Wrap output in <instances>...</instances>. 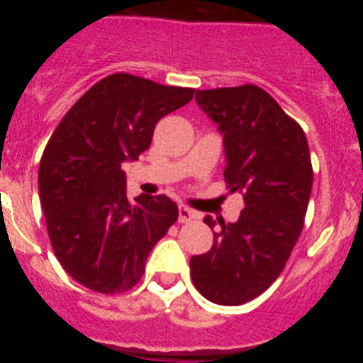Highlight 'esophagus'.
I'll use <instances>...</instances> for the list:
<instances>
[{
  "label": "esophagus",
  "instance_id": "34e87169",
  "mask_svg": "<svg viewBox=\"0 0 363 363\" xmlns=\"http://www.w3.org/2000/svg\"><path fill=\"white\" fill-rule=\"evenodd\" d=\"M198 214L194 213V211H191L187 207V205H179L178 207V220L179 223H187V221L191 220H196Z\"/></svg>",
  "mask_w": 363,
  "mask_h": 363
}]
</instances>
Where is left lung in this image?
<instances>
[{
    "mask_svg": "<svg viewBox=\"0 0 363 363\" xmlns=\"http://www.w3.org/2000/svg\"><path fill=\"white\" fill-rule=\"evenodd\" d=\"M196 104L223 136V176L245 207L238 221H220L211 251L192 256L191 278L213 303L242 306L271 287L296 245L313 189L309 145L300 125L256 85L196 91Z\"/></svg>",
    "mask_w": 363,
    "mask_h": 363,
    "instance_id": "left-lung-1",
    "label": "left lung"
}]
</instances>
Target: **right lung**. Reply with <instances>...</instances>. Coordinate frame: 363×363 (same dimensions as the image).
I'll return each instance as SVG.
<instances>
[{
    "instance_id": "1",
    "label": "right lung",
    "mask_w": 363,
    "mask_h": 363,
    "mask_svg": "<svg viewBox=\"0 0 363 363\" xmlns=\"http://www.w3.org/2000/svg\"><path fill=\"white\" fill-rule=\"evenodd\" d=\"M194 89L112 74L67 112L45 147L38 189L54 255L70 277L101 294L133 289L152 247L178 220L165 194L130 201L121 165L149 149L154 127Z\"/></svg>"
}]
</instances>
